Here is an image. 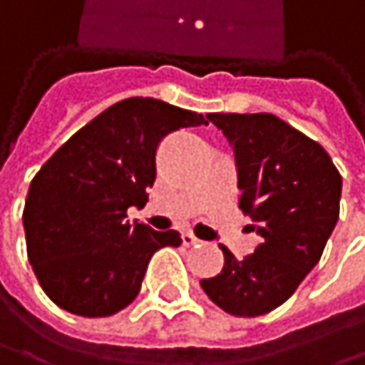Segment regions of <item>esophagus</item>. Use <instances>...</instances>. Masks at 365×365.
<instances>
[{
  "label": "esophagus",
  "mask_w": 365,
  "mask_h": 365,
  "mask_svg": "<svg viewBox=\"0 0 365 365\" xmlns=\"http://www.w3.org/2000/svg\"><path fill=\"white\" fill-rule=\"evenodd\" d=\"M182 243L185 245V247H192V245H198L200 241L192 235V232H183L182 235Z\"/></svg>",
  "instance_id": "esophagus-1"
}]
</instances>
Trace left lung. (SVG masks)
<instances>
[{"label": "left lung", "instance_id": "obj_1", "mask_svg": "<svg viewBox=\"0 0 365 365\" xmlns=\"http://www.w3.org/2000/svg\"><path fill=\"white\" fill-rule=\"evenodd\" d=\"M235 150L239 190L254 254L237 259L224 245V268L202 279L205 294L235 317L281 307L315 268L340 213L342 178L328 152L272 113H209Z\"/></svg>", "mask_w": 365, "mask_h": 365}]
</instances>
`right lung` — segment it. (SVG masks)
I'll list each match as a JSON object with an SVG mask.
<instances>
[{"mask_svg":"<svg viewBox=\"0 0 365 365\" xmlns=\"http://www.w3.org/2000/svg\"><path fill=\"white\" fill-rule=\"evenodd\" d=\"M202 113L160 99L111 106L67 139L29 185L23 226L27 254L46 296L73 315L110 317L139 294L150 257L180 247L178 230L128 222L156 180L160 141Z\"/></svg>","mask_w":365,"mask_h":365,"instance_id":"right-lung-1","label":"right lung"}]
</instances>
